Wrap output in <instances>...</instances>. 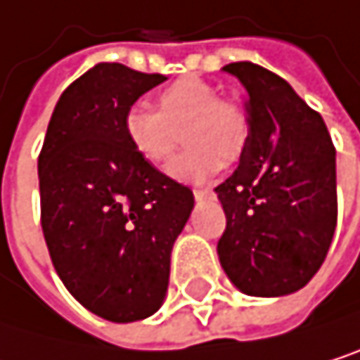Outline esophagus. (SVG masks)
Returning <instances> with one entry per match:
<instances>
[{
  "mask_svg": "<svg viewBox=\"0 0 360 360\" xmlns=\"http://www.w3.org/2000/svg\"><path fill=\"white\" fill-rule=\"evenodd\" d=\"M193 195H195V200H212V197H214V191L212 188H195L193 191Z\"/></svg>",
  "mask_w": 360,
  "mask_h": 360,
  "instance_id": "obj_1",
  "label": "esophagus"
}]
</instances>
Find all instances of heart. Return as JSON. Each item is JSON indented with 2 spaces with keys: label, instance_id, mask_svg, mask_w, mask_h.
Instances as JSON below:
<instances>
[{
  "label": "heart",
  "instance_id": "obj_1",
  "mask_svg": "<svg viewBox=\"0 0 360 360\" xmlns=\"http://www.w3.org/2000/svg\"><path fill=\"white\" fill-rule=\"evenodd\" d=\"M158 111L133 105L124 115L131 148L154 167H163L178 146H188L172 160L167 174L184 182H202L223 163L238 160L249 141V117L243 107L221 101V92L200 77H182L156 98Z\"/></svg>",
  "mask_w": 360,
  "mask_h": 360
}]
</instances>
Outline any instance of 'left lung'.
<instances>
[{
    "instance_id": "obj_1",
    "label": "left lung",
    "mask_w": 360,
    "mask_h": 360,
    "mask_svg": "<svg viewBox=\"0 0 360 360\" xmlns=\"http://www.w3.org/2000/svg\"><path fill=\"white\" fill-rule=\"evenodd\" d=\"M223 70L245 87L249 141L236 172L214 188L227 219L219 262L243 294L285 296L311 281L333 240L335 146L285 79L251 62Z\"/></svg>"
}]
</instances>
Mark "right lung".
Here are the masks:
<instances>
[{
    "label": "right lung",
    "mask_w": 360,
    "mask_h": 360,
    "mask_svg": "<svg viewBox=\"0 0 360 360\" xmlns=\"http://www.w3.org/2000/svg\"><path fill=\"white\" fill-rule=\"evenodd\" d=\"M165 75L101 62L53 109L38 156L40 219L66 290L109 322L160 309L172 249L195 206L193 191L131 148L124 115Z\"/></svg>",
    "instance_id": "1"
}]
</instances>
